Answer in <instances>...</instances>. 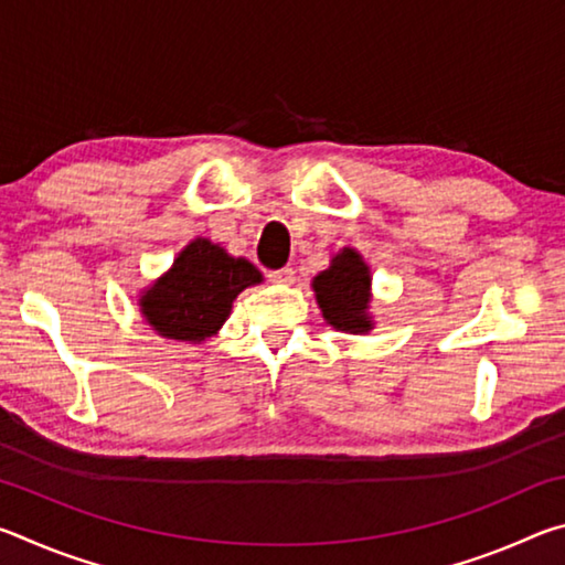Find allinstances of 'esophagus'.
I'll return each mask as SVG.
<instances>
[{
	"label": "esophagus",
	"instance_id": "esophagus-1",
	"mask_svg": "<svg viewBox=\"0 0 565 565\" xmlns=\"http://www.w3.org/2000/svg\"><path fill=\"white\" fill-rule=\"evenodd\" d=\"M269 279L274 284H281V286H291L296 281V271L291 269V266H284V269H274L269 271Z\"/></svg>",
	"mask_w": 565,
	"mask_h": 565
}]
</instances>
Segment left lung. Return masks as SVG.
<instances>
[{"instance_id":"obj_1","label":"left lung","mask_w":565,"mask_h":565,"mask_svg":"<svg viewBox=\"0 0 565 565\" xmlns=\"http://www.w3.org/2000/svg\"><path fill=\"white\" fill-rule=\"evenodd\" d=\"M323 321L343 333H369L376 327L371 313V266L353 246L331 254L323 271L311 279Z\"/></svg>"}]
</instances>
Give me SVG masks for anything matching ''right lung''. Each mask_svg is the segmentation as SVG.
<instances>
[{
	"mask_svg": "<svg viewBox=\"0 0 565 565\" xmlns=\"http://www.w3.org/2000/svg\"><path fill=\"white\" fill-rule=\"evenodd\" d=\"M262 281V271L244 256H232L222 244L196 236L139 294L137 306L161 339L202 343L222 331L236 296Z\"/></svg>",
	"mask_w": 565,
	"mask_h": 565,
	"instance_id": "add662e5",
	"label": "right lung"
}]
</instances>
